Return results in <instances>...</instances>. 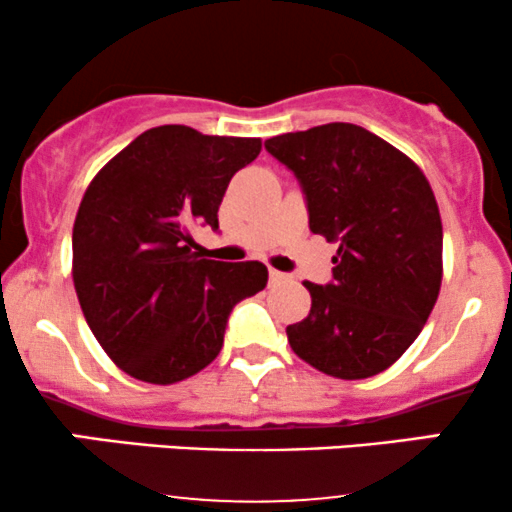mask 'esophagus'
Masks as SVG:
<instances>
[{"label":"esophagus","instance_id":"34e87169","mask_svg":"<svg viewBox=\"0 0 512 512\" xmlns=\"http://www.w3.org/2000/svg\"><path fill=\"white\" fill-rule=\"evenodd\" d=\"M286 279H289L286 274L276 272V269H269V281H272V284H281V281H286Z\"/></svg>","mask_w":512,"mask_h":512}]
</instances>
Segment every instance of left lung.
Here are the masks:
<instances>
[{"label": "left lung", "instance_id": "obj_1", "mask_svg": "<svg viewBox=\"0 0 512 512\" xmlns=\"http://www.w3.org/2000/svg\"><path fill=\"white\" fill-rule=\"evenodd\" d=\"M296 173L310 231L337 243L332 284L286 327L293 354L342 380L383 373L414 344L443 281V223L424 170L368 129L330 122L264 142Z\"/></svg>", "mask_w": 512, "mask_h": 512}]
</instances>
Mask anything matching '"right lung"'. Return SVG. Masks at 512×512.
<instances>
[{
  "label": "right lung",
  "instance_id": "1",
  "mask_svg": "<svg viewBox=\"0 0 512 512\" xmlns=\"http://www.w3.org/2000/svg\"><path fill=\"white\" fill-rule=\"evenodd\" d=\"M255 137L185 125L146 129L86 187L72 233V276L93 337L117 368L173 385L207 368L233 305L267 286L262 262H216L192 231L219 228L226 187L255 161Z\"/></svg>",
  "mask_w": 512,
  "mask_h": 512
}]
</instances>
